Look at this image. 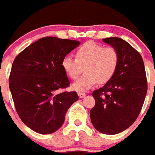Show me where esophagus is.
Here are the masks:
<instances>
[{
  "label": "esophagus",
  "instance_id": "obj_1",
  "mask_svg": "<svg viewBox=\"0 0 155 155\" xmlns=\"http://www.w3.org/2000/svg\"><path fill=\"white\" fill-rule=\"evenodd\" d=\"M85 93H78V96L80 98H82V97H85Z\"/></svg>",
  "mask_w": 155,
  "mask_h": 155
}]
</instances>
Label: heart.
I'll use <instances>...</instances> for the list:
<instances>
[{
  "label": "heart",
  "mask_w": 155,
  "mask_h": 155,
  "mask_svg": "<svg viewBox=\"0 0 155 155\" xmlns=\"http://www.w3.org/2000/svg\"><path fill=\"white\" fill-rule=\"evenodd\" d=\"M75 59L65 57L61 67L70 79L78 78L84 67L85 74L73 84L77 92L84 93L97 83L104 85L114 76L119 65V54L115 48L105 47L93 41L84 43L74 54Z\"/></svg>",
  "instance_id": "1"
}]
</instances>
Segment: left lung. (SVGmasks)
I'll use <instances>...</instances> for the list:
<instances>
[{"label":"left lung","mask_w":155,"mask_h":155,"mask_svg":"<svg viewBox=\"0 0 155 155\" xmlns=\"http://www.w3.org/2000/svg\"><path fill=\"white\" fill-rule=\"evenodd\" d=\"M119 54L114 76L93 92L95 106L90 112L94 128L105 134H116L135 122L144 103L147 80L140 54L119 38L102 39Z\"/></svg>","instance_id":"1"}]
</instances>
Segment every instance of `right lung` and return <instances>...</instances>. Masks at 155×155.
<instances>
[{
	"mask_svg": "<svg viewBox=\"0 0 155 155\" xmlns=\"http://www.w3.org/2000/svg\"><path fill=\"white\" fill-rule=\"evenodd\" d=\"M80 43L78 41L45 37L32 43L13 61L9 89L20 118L37 133L49 134L60 128L76 92L62 91L70 81L61 61Z\"/></svg>",
	"mask_w": 155,
	"mask_h": 155,
	"instance_id": "add662e5",
	"label": "right lung"
}]
</instances>
